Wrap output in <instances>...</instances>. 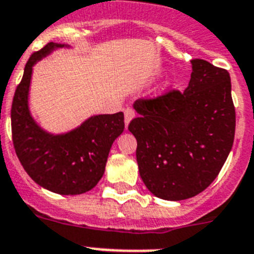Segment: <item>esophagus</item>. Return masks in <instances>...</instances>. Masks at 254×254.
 Wrapping results in <instances>:
<instances>
[{
    "mask_svg": "<svg viewBox=\"0 0 254 254\" xmlns=\"http://www.w3.org/2000/svg\"><path fill=\"white\" fill-rule=\"evenodd\" d=\"M134 116H135V111L132 110V109H130V107H127V109H125L124 111V118H125V125H129V123L131 122L132 119H134Z\"/></svg>",
    "mask_w": 254,
    "mask_h": 254,
    "instance_id": "obj_1",
    "label": "esophagus"
}]
</instances>
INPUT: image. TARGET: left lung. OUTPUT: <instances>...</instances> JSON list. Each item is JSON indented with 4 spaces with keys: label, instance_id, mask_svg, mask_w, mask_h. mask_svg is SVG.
<instances>
[{
    "label": "left lung",
    "instance_id": "1",
    "mask_svg": "<svg viewBox=\"0 0 254 254\" xmlns=\"http://www.w3.org/2000/svg\"><path fill=\"white\" fill-rule=\"evenodd\" d=\"M184 92L171 90L134 104L127 129L138 141L136 162L154 196L180 201L210 186L233 147L235 109L227 69L192 59Z\"/></svg>",
    "mask_w": 254,
    "mask_h": 254
}]
</instances>
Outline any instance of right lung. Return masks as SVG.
<instances>
[{
	"mask_svg": "<svg viewBox=\"0 0 254 254\" xmlns=\"http://www.w3.org/2000/svg\"><path fill=\"white\" fill-rule=\"evenodd\" d=\"M65 45L48 43L25 65L11 107L15 152L26 173L39 186L59 195L92 190L104 176L114 140L124 131V114L95 115L65 134H50L39 127L29 110V87L36 62Z\"/></svg>",
	"mask_w": 254,
	"mask_h": 254,
	"instance_id": "add662e5",
	"label": "right lung"
}]
</instances>
